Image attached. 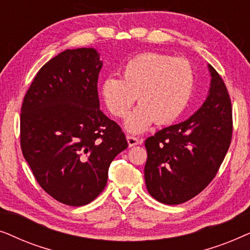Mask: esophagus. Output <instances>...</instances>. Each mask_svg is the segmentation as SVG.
I'll return each mask as SVG.
<instances>
[{
    "instance_id": "1",
    "label": "esophagus",
    "mask_w": 250,
    "mask_h": 250,
    "mask_svg": "<svg viewBox=\"0 0 250 250\" xmlns=\"http://www.w3.org/2000/svg\"><path fill=\"white\" fill-rule=\"evenodd\" d=\"M126 139H127V142H128V146H138L140 141L138 138H135V136L133 135H127L126 136Z\"/></svg>"
}]
</instances>
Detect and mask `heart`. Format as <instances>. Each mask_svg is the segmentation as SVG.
<instances>
[{
	"instance_id": "heart-1",
	"label": "heart",
	"mask_w": 250,
	"mask_h": 250,
	"mask_svg": "<svg viewBox=\"0 0 250 250\" xmlns=\"http://www.w3.org/2000/svg\"><path fill=\"white\" fill-rule=\"evenodd\" d=\"M123 78L105 77L102 98L115 117L123 118L136 100L139 107L128 116L125 127L132 133L146 131L153 122L169 124L186 111L194 90L196 75L184 58L148 52L129 59Z\"/></svg>"
}]
</instances>
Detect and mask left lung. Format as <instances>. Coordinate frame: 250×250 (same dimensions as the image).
Listing matches in <instances>:
<instances>
[{"label": "left lung", "instance_id": "8db88e82", "mask_svg": "<svg viewBox=\"0 0 250 250\" xmlns=\"http://www.w3.org/2000/svg\"><path fill=\"white\" fill-rule=\"evenodd\" d=\"M210 88L196 114L146 140V186L150 196L179 205L200 193L216 175L232 139V105L223 80L210 64Z\"/></svg>", "mask_w": 250, "mask_h": 250}]
</instances>
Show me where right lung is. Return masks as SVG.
I'll list each match as a JSON object with an SVG mask.
<instances>
[{
	"label": "right lung",
	"mask_w": 250,
	"mask_h": 250,
	"mask_svg": "<svg viewBox=\"0 0 250 250\" xmlns=\"http://www.w3.org/2000/svg\"><path fill=\"white\" fill-rule=\"evenodd\" d=\"M100 54L66 50L39 70L20 115L22 155L42 189L68 206L94 200L109 166L127 148L124 132L100 109Z\"/></svg>",
	"instance_id": "1"
}]
</instances>
